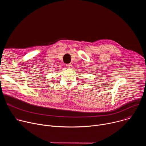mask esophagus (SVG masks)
<instances>
[{"label": "esophagus", "mask_w": 146, "mask_h": 146, "mask_svg": "<svg viewBox=\"0 0 146 146\" xmlns=\"http://www.w3.org/2000/svg\"><path fill=\"white\" fill-rule=\"evenodd\" d=\"M66 67L68 68H71L72 67V64H66Z\"/></svg>", "instance_id": "34e87169"}]
</instances>
